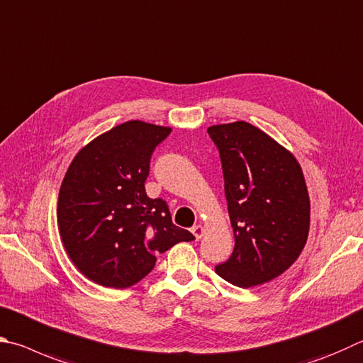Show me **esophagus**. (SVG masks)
<instances>
[{
    "label": "esophagus",
    "mask_w": 363,
    "mask_h": 363,
    "mask_svg": "<svg viewBox=\"0 0 363 363\" xmlns=\"http://www.w3.org/2000/svg\"><path fill=\"white\" fill-rule=\"evenodd\" d=\"M191 233L194 234V238L196 239H201L202 236H204V228H202L201 225H196V226H193V230H191Z\"/></svg>",
    "instance_id": "1"
}]
</instances>
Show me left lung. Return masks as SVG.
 Listing matches in <instances>:
<instances>
[{
  "instance_id": "left-lung-1",
  "label": "left lung",
  "mask_w": 363,
  "mask_h": 363,
  "mask_svg": "<svg viewBox=\"0 0 363 363\" xmlns=\"http://www.w3.org/2000/svg\"><path fill=\"white\" fill-rule=\"evenodd\" d=\"M225 178L234 250L217 274L240 289L281 276L309 233V194L300 164L284 146L244 121L207 129Z\"/></svg>"
}]
</instances>
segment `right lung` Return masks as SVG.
<instances>
[{"label": "right lung", "mask_w": 363, "mask_h": 363, "mask_svg": "<svg viewBox=\"0 0 363 363\" xmlns=\"http://www.w3.org/2000/svg\"><path fill=\"white\" fill-rule=\"evenodd\" d=\"M172 132L129 121L84 146L63 178L57 221L76 268L111 289L137 284L156 255L194 236L172 223L164 199H150L145 182L152 151Z\"/></svg>", "instance_id": "obj_1"}]
</instances>
